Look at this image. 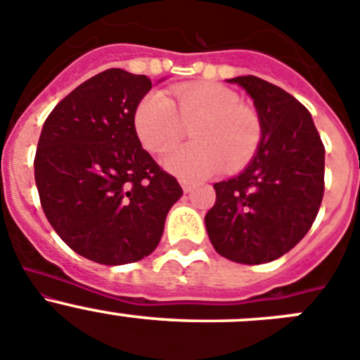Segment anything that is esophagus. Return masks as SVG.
Here are the masks:
<instances>
[{"instance_id":"obj_1","label":"esophagus","mask_w":360,"mask_h":360,"mask_svg":"<svg viewBox=\"0 0 360 360\" xmlns=\"http://www.w3.org/2000/svg\"><path fill=\"white\" fill-rule=\"evenodd\" d=\"M181 186H183V192L184 193H190L193 190V184L192 183H183V184H181Z\"/></svg>"}]
</instances>
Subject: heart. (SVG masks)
Masks as SVG:
<instances>
[{
  "label": "heart",
  "mask_w": 360,
  "mask_h": 360,
  "mask_svg": "<svg viewBox=\"0 0 360 360\" xmlns=\"http://www.w3.org/2000/svg\"><path fill=\"white\" fill-rule=\"evenodd\" d=\"M192 124L193 141L165 156L168 172L184 181H199L226 165L235 172L251 161L262 141L257 115L240 105L235 91L220 84L199 82L174 87V100L152 91L132 115V129L152 154H163Z\"/></svg>",
  "instance_id": "heart-1"
}]
</instances>
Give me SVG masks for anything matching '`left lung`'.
<instances>
[{"instance_id":"obj_1","label":"left lung","mask_w":360,"mask_h":360,"mask_svg":"<svg viewBox=\"0 0 360 360\" xmlns=\"http://www.w3.org/2000/svg\"><path fill=\"white\" fill-rule=\"evenodd\" d=\"M252 98L262 127L257 156L242 174L213 184L210 240L236 264H267L312 228L325 192V145L301 102L255 75L235 77Z\"/></svg>"}]
</instances>
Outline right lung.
Segmentation results:
<instances>
[{"label":"right lung","instance_id":"add662e5","mask_svg":"<svg viewBox=\"0 0 360 360\" xmlns=\"http://www.w3.org/2000/svg\"><path fill=\"white\" fill-rule=\"evenodd\" d=\"M150 87L145 75L105 70L64 96L41 131L34 168L44 215L73 251L96 264L148 257L183 195L132 129Z\"/></svg>","mask_w":360,"mask_h":360}]
</instances>
